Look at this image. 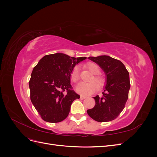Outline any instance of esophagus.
I'll use <instances>...</instances> for the list:
<instances>
[{"label": "esophagus", "instance_id": "obj_1", "mask_svg": "<svg viewBox=\"0 0 157 157\" xmlns=\"http://www.w3.org/2000/svg\"><path fill=\"white\" fill-rule=\"evenodd\" d=\"M86 96H82V95H81V96H80V99H84L85 98H86Z\"/></svg>", "mask_w": 157, "mask_h": 157}]
</instances>
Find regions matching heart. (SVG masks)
Wrapping results in <instances>:
<instances>
[{
	"instance_id": "heart-1",
	"label": "heart",
	"mask_w": 157,
	"mask_h": 157,
	"mask_svg": "<svg viewBox=\"0 0 157 157\" xmlns=\"http://www.w3.org/2000/svg\"><path fill=\"white\" fill-rule=\"evenodd\" d=\"M88 69L91 71V73L94 74L93 77L90 78L88 83H80L76 88V90L79 94L87 96L93 94L97 89V86L99 88L102 86L104 82V79L101 76L98 74L100 72V68L99 66L94 63H90L87 65ZM80 73L79 68L78 67H75L71 71V80L73 82H77L79 80Z\"/></svg>"
}]
</instances>
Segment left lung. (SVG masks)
Returning <instances> with one entry per match:
<instances>
[{
	"label": "left lung",
	"instance_id": "1",
	"mask_svg": "<svg viewBox=\"0 0 157 157\" xmlns=\"http://www.w3.org/2000/svg\"><path fill=\"white\" fill-rule=\"evenodd\" d=\"M105 73L107 84L103 96L94 97L95 106L87 111L92 119L104 122L115 119L125 107L130 88L129 73L121 61L108 56L89 57Z\"/></svg>",
	"mask_w": 157,
	"mask_h": 157
}]
</instances>
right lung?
Returning <instances> with one entry per match:
<instances>
[{
    "label": "right lung",
    "mask_w": 157,
    "mask_h": 157,
    "mask_svg": "<svg viewBox=\"0 0 157 157\" xmlns=\"http://www.w3.org/2000/svg\"><path fill=\"white\" fill-rule=\"evenodd\" d=\"M86 58L56 53L44 56L33 68L30 98L44 121L56 123L67 117L73 101L80 98L70 84L71 71Z\"/></svg>",
    "instance_id": "right-lung-1"
}]
</instances>
